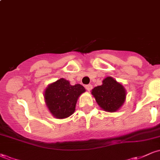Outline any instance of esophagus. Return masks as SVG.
I'll return each mask as SVG.
<instances>
[{"label":"esophagus","mask_w":160,"mask_h":160,"mask_svg":"<svg viewBox=\"0 0 160 160\" xmlns=\"http://www.w3.org/2000/svg\"><path fill=\"white\" fill-rule=\"evenodd\" d=\"M85 88H86V90L89 91V90H91L92 88V86L91 84H88V85H86L85 86Z\"/></svg>","instance_id":"34e87169"}]
</instances>
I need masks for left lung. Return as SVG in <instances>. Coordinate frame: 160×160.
Instances as JSON below:
<instances>
[{"mask_svg": "<svg viewBox=\"0 0 160 160\" xmlns=\"http://www.w3.org/2000/svg\"><path fill=\"white\" fill-rule=\"evenodd\" d=\"M102 85L95 87L92 94L98 104L105 111L114 112L122 105L126 99V90L113 78L108 77Z\"/></svg>", "mask_w": 160, "mask_h": 160, "instance_id": "8db88e82", "label": "left lung"}]
</instances>
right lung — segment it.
<instances>
[{
    "mask_svg": "<svg viewBox=\"0 0 160 160\" xmlns=\"http://www.w3.org/2000/svg\"><path fill=\"white\" fill-rule=\"evenodd\" d=\"M85 91L80 84L71 86L68 80L61 78L46 89L47 106L53 117L58 119L68 117L75 111L78 97Z\"/></svg>",
    "mask_w": 160,
    "mask_h": 160,
    "instance_id": "1",
    "label": "right lung"
}]
</instances>
